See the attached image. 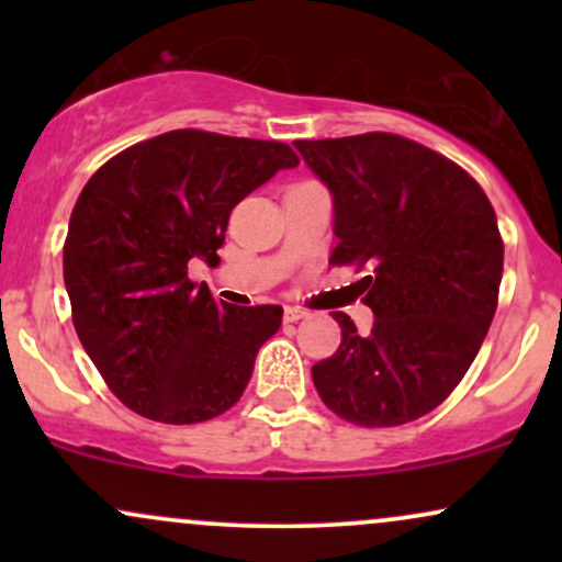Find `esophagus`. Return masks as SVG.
<instances>
[{
	"label": "esophagus",
	"instance_id": "1",
	"mask_svg": "<svg viewBox=\"0 0 562 562\" xmlns=\"http://www.w3.org/2000/svg\"><path fill=\"white\" fill-rule=\"evenodd\" d=\"M308 314L303 312V308H295V306H288L285 308V322H301V319H306Z\"/></svg>",
	"mask_w": 562,
	"mask_h": 562
}]
</instances>
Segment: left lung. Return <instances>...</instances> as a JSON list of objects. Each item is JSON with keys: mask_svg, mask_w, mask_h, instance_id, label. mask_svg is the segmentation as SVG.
Returning a JSON list of instances; mask_svg holds the SVG:
<instances>
[{"mask_svg": "<svg viewBox=\"0 0 562 562\" xmlns=\"http://www.w3.org/2000/svg\"><path fill=\"white\" fill-rule=\"evenodd\" d=\"M293 145L333 195L330 263L370 267L359 285L375 314L367 335L333 314L340 346L312 367L319 398L364 428L417 420L465 378L494 319L505 245L492 203L468 171L398 134Z\"/></svg>", "mask_w": 562, "mask_h": 562, "instance_id": "left-lung-1", "label": "left lung"}]
</instances>
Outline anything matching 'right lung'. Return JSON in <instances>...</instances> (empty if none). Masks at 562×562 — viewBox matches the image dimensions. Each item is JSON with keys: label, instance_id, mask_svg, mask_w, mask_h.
<instances>
[{"label": "right lung", "instance_id": "1", "mask_svg": "<svg viewBox=\"0 0 562 562\" xmlns=\"http://www.w3.org/2000/svg\"><path fill=\"white\" fill-rule=\"evenodd\" d=\"M293 166L282 142L177 128L92 173L70 214L63 277L83 351L128 409L190 425L243 396L282 308L216 303L187 269L216 267L232 209Z\"/></svg>", "mask_w": 562, "mask_h": 562}]
</instances>
